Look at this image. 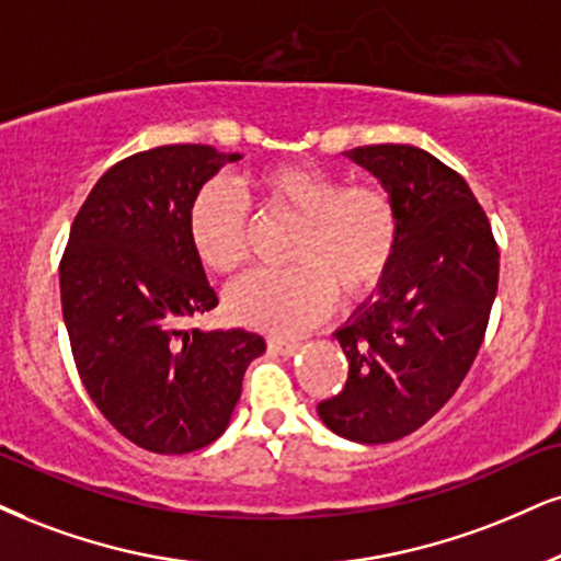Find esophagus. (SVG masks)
<instances>
[{"instance_id": "obj_1", "label": "esophagus", "mask_w": 561, "mask_h": 561, "mask_svg": "<svg viewBox=\"0 0 561 561\" xmlns=\"http://www.w3.org/2000/svg\"><path fill=\"white\" fill-rule=\"evenodd\" d=\"M267 348L273 351V354H280V356H294L296 351H299V343H296V341H288V337H267Z\"/></svg>"}]
</instances>
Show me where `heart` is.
<instances>
[{"label":"heart","mask_w":561,"mask_h":561,"mask_svg":"<svg viewBox=\"0 0 561 561\" xmlns=\"http://www.w3.org/2000/svg\"><path fill=\"white\" fill-rule=\"evenodd\" d=\"M270 216L291 220L283 260L291 267L252 273L226 296L228 314L247 328L299 335L333 309L335 294L354 304L382 286L398 252V205L382 184H343L309 163H275L252 176ZM186 233L197 260L231 275L247 260L249 213L226 182H207L192 197Z\"/></svg>","instance_id":"heart-1"}]
</instances>
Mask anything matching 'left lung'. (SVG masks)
<instances>
[{
    "instance_id": "1",
    "label": "left lung",
    "mask_w": 561,
    "mask_h": 561,
    "mask_svg": "<svg viewBox=\"0 0 561 561\" xmlns=\"http://www.w3.org/2000/svg\"><path fill=\"white\" fill-rule=\"evenodd\" d=\"M345 156L396 199L400 239L375 299L335 330L348 379L317 413L337 437L385 445L424 426L466 379L492 314L500 249L471 186L439 158L413 145Z\"/></svg>"
}]
</instances>
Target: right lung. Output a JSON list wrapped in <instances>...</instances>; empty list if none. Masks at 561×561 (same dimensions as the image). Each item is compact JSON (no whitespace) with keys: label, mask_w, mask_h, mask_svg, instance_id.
Listing matches in <instances>:
<instances>
[{"label":"right lung","mask_w":561,"mask_h":561,"mask_svg":"<svg viewBox=\"0 0 561 561\" xmlns=\"http://www.w3.org/2000/svg\"><path fill=\"white\" fill-rule=\"evenodd\" d=\"M239 153L210 145L142 150L95 182L59 265L61 314L88 396L122 437L158 455L195 453L226 432L249 330L184 328L218 296L186 233L192 197Z\"/></svg>","instance_id":"add662e5"}]
</instances>
